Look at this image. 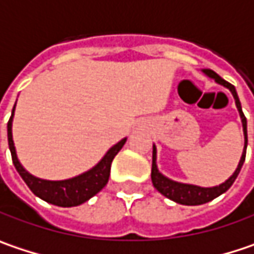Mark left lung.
Listing matches in <instances>:
<instances>
[{
    "label": "left lung",
    "mask_w": 254,
    "mask_h": 254,
    "mask_svg": "<svg viewBox=\"0 0 254 254\" xmlns=\"http://www.w3.org/2000/svg\"><path fill=\"white\" fill-rule=\"evenodd\" d=\"M204 73L208 75L209 78H214L215 82L224 85L226 88H228L236 100V105H237V110L240 113V117H242V123H243V131H245V150L242 154V159L239 162V166L236 169V172L233 173L228 179H227L224 184L218 185V187H214V188H201V187H196V185H190V184H179V182H175L168 179L166 176H163L162 173L157 171V166H156V147L153 146V160H152V182H153V187L156 190H159L162 195H165L166 198L172 199L178 204H182V205H201V204H205L212 201L214 198L220 196L221 193H224L231 185L233 182L236 181L237 175L240 173V169L245 163L246 159V149H247V121H246L245 114L242 111V104L240 100L237 97V92H236V88L234 85H231L230 82L224 81L221 76H218L214 70L211 69H204Z\"/></svg>",
    "instance_id": "1"
}]
</instances>
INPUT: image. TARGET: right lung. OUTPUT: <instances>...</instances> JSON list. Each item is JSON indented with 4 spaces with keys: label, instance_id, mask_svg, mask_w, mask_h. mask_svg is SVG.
<instances>
[{
    "label": "right lung",
    "instance_id": "right-lung-1",
    "mask_svg": "<svg viewBox=\"0 0 254 254\" xmlns=\"http://www.w3.org/2000/svg\"><path fill=\"white\" fill-rule=\"evenodd\" d=\"M14 108H15V105H14ZM14 108H12V114L8 120V124H7L9 152H11L12 163H14L17 172L20 173V176L23 178V181L27 184V187L34 195H37L46 202H50L58 207H76V205L83 204L85 201H88L89 198H92L95 193H98L107 185L108 178H110V171H111V162L116 157V154L121 150V147L124 146L126 138H123L116 146H113L102 157L100 163L95 168H92L91 171L82 173L76 178L66 179V181H43V179L34 178L33 175L26 172L17 159L14 141H12V133H11Z\"/></svg>",
    "mask_w": 254,
    "mask_h": 254
}]
</instances>
